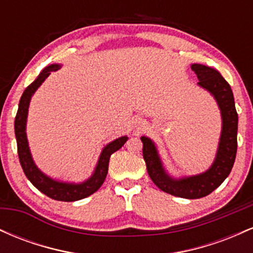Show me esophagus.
Returning a JSON list of instances; mask_svg holds the SVG:
<instances>
[{
    "mask_svg": "<svg viewBox=\"0 0 253 253\" xmlns=\"http://www.w3.org/2000/svg\"><path fill=\"white\" fill-rule=\"evenodd\" d=\"M133 125H134V127H136V128H139V127L143 126V121L140 120V119H134V121H133Z\"/></svg>",
    "mask_w": 253,
    "mask_h": 253,
    "instance_id": "34e87169",
    "label": "esophagus"
}]
</instances>
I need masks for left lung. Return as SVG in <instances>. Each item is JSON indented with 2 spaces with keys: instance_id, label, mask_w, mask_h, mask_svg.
I'll list each match as a JSON object with an SVG mask.
<instances>
[{
  "instance_id": "1",
  "label": "left lung",
  "mask_w": 253,
  "mask_h": 253,
  "mask_svg": "<svg viewBox=\"0 0 253 253\" xmlns=\"http://www.w3.org/2000/svg\"><path fill=\"white\" fill-rule=\"evenodd\" d=\"M191 70L199 78L197 85L207 90L214 97L221 114L219 145L210 169L197 175L173 177L165 169L155 141L145 135L140 138L146 169L153 183L170 195L190 200L210 195L227 178L236 161L238 133V114L229 84L219 71L211 66L191 64Z\"/></svg>"
}]
</instances>
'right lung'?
<instances>
[{
    "mask_svg": "<svg viewBox=\"0 0 253 253\" xmlns=\"http://www.w3.org/2000/svg\"><path fill=\"white\" fill-rule=\"evenodd\" d=\"M62 68L60 64H51V65L46 66L43 70L40 72L39 76L36 78L34 82H32L27 88L25 89L24 94L19 102V109H17L15 124H14V129H15L16 136V144H17V153H19L20 164H21L22 170H24L26 177L30 179L32 184L37 188L38 190L42 191L46 196L50 199L57 200V201L64 202H74L78 200L85 199L94 194L95 191L100 189L101 185L103 184L104 179H106L107 173H108V165L110 156L121 149L124 144L126 143L128 136L124 135L120 138L115 139V140L110 141L107 144L101 151L98 161L95 167L94 172L89 178L85 181L75 183V182H66L60 181V179L52 178L43 173L39 168L37 167L36 162L33 161L32 157L30 145H28L27 133H26V126H27V117H28V108H30V103L32 96L34 92L37 91L38 88L51 75L52 71H57Z\"/></svg>",
    "mask_w": 253,
    "mask_h": 253,
    "instance_id": "add662e5",
    "label": "right lung"
}]
</instances>
